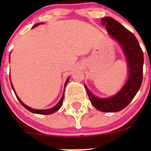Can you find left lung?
Masks as SVG:
<instances>
[{
    "instance_id": "obj_1",
    "label": "left lung",
    "mask_w": 151,
    "mask_h": 151,
    "mask_svg": "<svg viewBox=\"0 0 151 151\" xmlns=\"http://www.w3.org/2000/svg\"><path fill=\"white\" fill-rule=\"evenodd\" d=\"M101 22L109 34L122 47L128 60L129 79L122 89L109 99L96 98L85 88L91 104L97 109L106 112H118L132 101L140 88L143 75V52L134 35L113 18L104 17Z\"/></svg>"
}]
</instances>
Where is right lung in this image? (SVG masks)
<instances>
[{"instance_id": "add662e5", "label": "right lung", "mask_w": 151, "mask_h": 151, "mask_svg": "<svg viewBox=\"0 0 151 151\" xmlns=\"http://www.w3.org/2000/svg\"><path fill=\"white\" fill-rule=\"evenodd\" d=\"M41 24H42V22H41V23L36 24V25H35L33 27V28H34L35 27L38 26V25H41ZM68 80H66V83H65V85H66L67 83H68ZM11 85H12V88H13V90H14V88H13V86H12V83H11ZM14 93H15V92H14ZM15 95H16L17 98V99L19 100V102H20V104H22V106H23L25 108V109H28V110L30 111V112H33V113L41 114V115H50V114L54 113V112H55L56 111L58 110V109H60V106H61L62 104H63V97H64V93H63V96H62V98L60 99V101H59V102L58 103V104H56L55 106H54V107L51 108V109H32V108L29 107V106H26V105H25V104H24L23 103H22V101H21V100L19 99V98H18V96H17V94H16V93H15Z\"/></svg>"}]
</instances>
